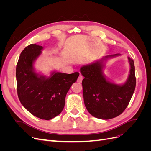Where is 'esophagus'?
<instances>
[{
    "instance_id": "obj_1",
    "label": "esophagus",
    "mask_w": 151,
    "mask_h": 151,
    "mask_svg": "<svg viewBox=\"0 0 151 151\" xmlns=\"http://www.w3.org/2000/svg\"><path fill=\"white\" fill-rule=\"evenodd\" d=\"M83 76H82L81 74H80L79 76V77H78V79H77V82H78V83H82V81H83Z\"/></svg>"
}]
</instances>
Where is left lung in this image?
Here are the masks:
<instances>
[{
  "label": "left lung",
  "instance_id": "obj_1",
  "mask_svg": "<svg viewBox=\"0 0 151 151\" xmlns=\"http://www.w3.org/2000/svg\"><path fill=\"white\" fill-rule=\"evenodd\" d=\"M120 55L103 57L101 60L84 65L80 69L84 77L82 84L86 108L91 115L99 119L109 120L120 115L127 107L135 91L134 62L130 57H128L130 74L124 84L111 83L103 74L106 61Z\"/></svg>",
  "mask_w": 151,
  "mask_h": 151
}]
</instances>
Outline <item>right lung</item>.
Instances as JSON below:
<instances>
[{
	"mask_svg": "<svg viewBox=\"0 0 151 151\" xmlns=\"http://www.w3.org/2000/svg\"><path fill=\"white\" fill-rule=\"evenodd\" d=\"M43 48L31 44L22 50L16 66L17 91L27 110L40 119L49 120L63 110L66 94L79 73L68 74L54 71L48 77L37 74L33 64Z\"/></svg>",
	"mask_w": 151,
	"mask_h": 151,
	"instance_id": "obj_1",
	"label": "right lung"
}]
</instances>
